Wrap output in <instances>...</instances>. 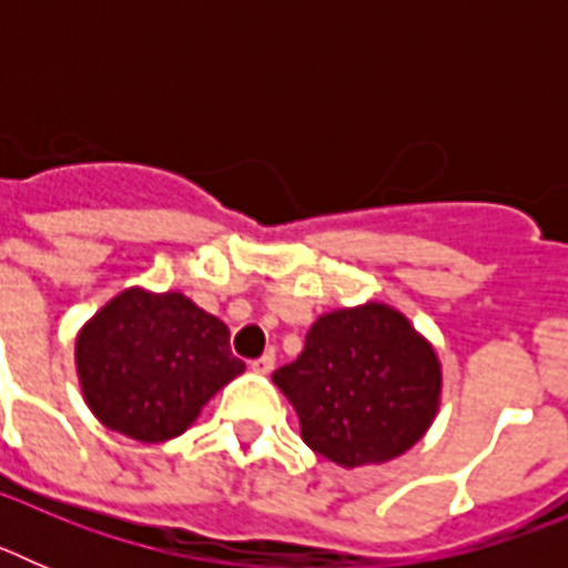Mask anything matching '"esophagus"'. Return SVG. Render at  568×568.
<instances>
[{"instance_id": "34e87169", "label": "esophagus", "mask_w": 568, "mask_h": 568, "mask_svg": "<svg viewBox=\"0 0 568 568\" xmlns=\"http://www.w3.org/2000/svg\"><path fill=\"white\" fill-rule=\"evenodd\" d=\"M250 366H253V373L270 375V373H273V369H275V355H273V353L261 355V358H255Z\"/></svg>"}]
</instances>
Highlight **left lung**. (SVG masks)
I'll return each mask as SVG.
<instances>
[{"mask_svg": "<svg viewBox=\"0 0 568 568\" xmlns=\"http://www.w3.org/2000/svg\"><path fill=\"white\" fill-rule=\"evenodd\" d=\"M313 453L344 469L386 464L433 426L444 373L435 346L378 301L324 313L293 364L273 373Z\"/></svg>", "mask_w": 568, "mask_h": 568, "instance_id": "1", "label": "left lung"}]
</instances>
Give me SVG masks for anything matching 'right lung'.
Listing matches in <instances>:
<instances>
[{
  "mask_svg": "<svg viewBox=\"0 0 568 568\" xmlns=\"http://www.w3.org/2000/svg\"><path fill=\"white\" fill-rule=\"evenodd\" d=\"M241 373L227 324L182 293L122 290L77 335L84 404L139 444L182 435Z\"/></svg>",
  "mask_w": 568,
  "mask_h": 568,
  "instance_id": "obj_1",
  "label": "right lung"
}]
</instances>
